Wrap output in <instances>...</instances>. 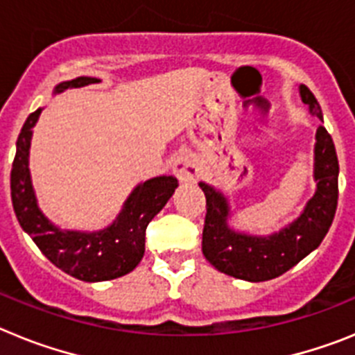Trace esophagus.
Segmentation results:
<instances>
[{"label":"esophagus","mask_w":355,"mask_h":355,"mask_svg":"<svg viewBox=\"0 0 355 355\" xmlns=\"http://www.w3.org/2000/svg\"><path fill=\"white\" fill-rule=\"evenodd\" d=\"M172 171L181 183H193L199 178V165L192 155H181L172 165Z\"/></svg>","instance_id":"esophagus-1"}]
</instances>
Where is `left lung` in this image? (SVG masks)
Instances as JSON below:
<instances>
[{
  "label": "left lung",
  "instance_id": "1",
  "mask_svg": "<svg viewBox=\"0 0 355 355\" xmlns=\"http://www.w3.org/2000/svg\"><path fill=\"white\" fill-rule=\"evenodd\" d=\"M299 94L304 105L309 106V114L324 121L311 90L300 85ZM315 139V196L293 222L272 234H249L231 227L229 199L220 190L200 181L199 187L206 196L202 254L216 270L250 283L270 281L302 261L322 243L336 213L340 165L336 147L324 126H318Z\"/></svg>",
  "mask_w": 355,
  "mask_h": 355
}]
</instances>
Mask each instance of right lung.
I'll list each match as a JSON object with an SVG mask.
<instances>
[{"label": "right lung", "mask_w": 355, "mask_h": 355, "mask_svg": "<svg viewBox=\"0 0 355 355\" xmlns=\"http://www.w3.org/2000/svg\"><path fill=\"white\" fill-rule=\"evenodd\" d=\"M99 81L97 78L80 76L58 83L53 94ZM40 114L42 108L30 114L15 144L10 190L19 224L53 265L80 281L99 283L130 274L146 252L147 224L167 205L178 188V180L174 175H158L137 184L124 200L121 213L105 229L74 231L58 227L40 211L28 167L31 135Z\"/></svg>", "instance_id": "1"}]
</instances>
